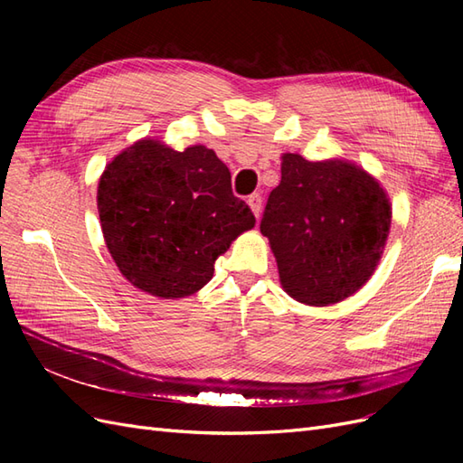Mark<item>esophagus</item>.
Instances as JSON below:
<instances>
[{
    "label": "esophagus",
    "instance_id": "34e87169",
    "mask_svg": "<svg viewBox=\"0 0 463 463\" xmlns=\"http://www.w3.org/2000/svg\"><path fill=\"white\" fill-rule=\"evenodd\" d=\"M247 204L250 206V210H253V214L259 218V214H260V208H262V197H260V193L249 194Z\"/></svg>",
    "mask_w": 463,
    "mask_h": 463
}]
</instances>
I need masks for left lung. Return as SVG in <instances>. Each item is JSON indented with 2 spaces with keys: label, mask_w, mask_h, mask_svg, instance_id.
Here are the masks:
<instances>
[{
  "label": "left lung",
  "mask_w": 463,
  "mask_h": 463,
  "mask_svg": "<svg viewBox=\"0 0 463 463\" xmlns=\"http://www.w3.org/2000/svg\"><path fill=\"white\" fill-rule=\"evenodd\" d=\"M390 222L388 194L363 167L284 154L282 181L269 194L260 232L288 296L326 307L354 296L373 276Z\"/></svg>",
  "instance_id": "1"
}]
</instances>
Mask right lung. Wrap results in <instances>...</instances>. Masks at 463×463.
<instances>
[{"instance_id":"obj_1","label":"right lung","mask_w":463,"mask_h":463,"mask_svg":"<svg viewBox=\"0 0 463 463\" xmlns=\"http://www.w3.org/2000/svg\"><path fill=\"white\" fill-rule=\"evenodd\" d=\"M98 214L121 274L162 299L199 291L216 259L255 226L214 150L194 145L177 152L154 138L137 141L106 165Z\"/></svg>"}]
</instances>
